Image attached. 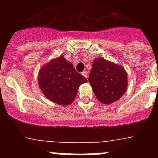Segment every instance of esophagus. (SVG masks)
<instances>
[{
  "label": "esophagus",
  "mask_w": 158,
  "mask_h": 158,
  "mask_svg": "<svg viewBox=\"0 0 158 158\" xmlns=\"http://www.w3.org/2000/svg\"><path fill=\"white\" fill-rule=\"evenodd\" d=\"M82 75H83L85 77L88 78V72H87V71H83V72H82Z\"/></svg>",
  "instance_id": "obj_1"
}]
</instances>
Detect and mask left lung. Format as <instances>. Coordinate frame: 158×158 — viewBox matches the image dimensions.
<instances>
[{"mask_svg":"<svg viewBox=\"0 0 158 158\" xmlns=\"http://www.w3.org/2000/svg\"><path fill=\"white\" fill-rule=\"evenodd\" d=\"M96 98L108 104L122 97L127 88V75L123 67L99 58L93 63L89 76Z\"/></svg>","mask_w":158,"mask_h":158,"instance_id":"left-lung-1","label":"left lung"}]
</instances>
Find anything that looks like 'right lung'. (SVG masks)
Returning <instances> with one entry per match:
<instances>
[{
    "mask_svg": "<svg viewBox=\"0 0 158 158\" xmlns=\"http://www.w3.org/2000/svg\"><path fill=\"white\" fill-rule=\"evenodd\" d=\"M38 81L46 97L60 105L72 104L81 85L88 81L63 56L42 67Z\"/></svg>",
    "mask_w": 158,
    "mask_h": 158,
    "instance_id": "add662e5",
    "label": "right lung"
}]
</instances>
